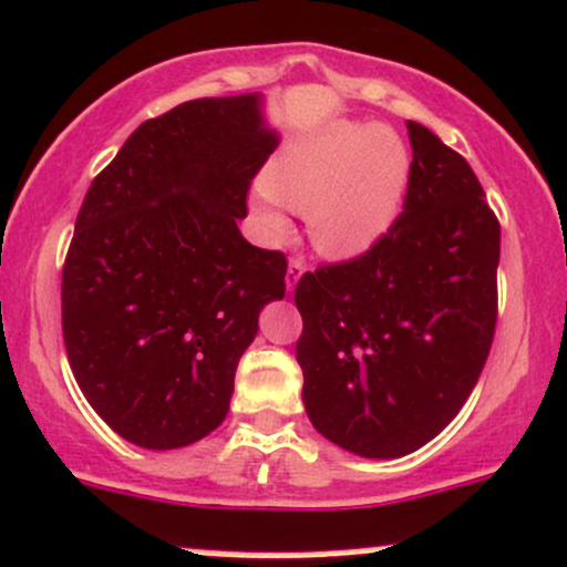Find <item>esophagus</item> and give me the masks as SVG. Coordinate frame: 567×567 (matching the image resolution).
<instances>
[{"mask_svg": "<svg viewBox=\"0 0 567 567\" xmlns=\"http://www.w3.org/2000/svg\"><path fill=\"white\" fill-rule=\"evenodd\" d=\"M305 272V262L302 257H291L289 259V270H286V289H295L297 281H300V276Z\"/></svg>", "mask_w": 567, "mask_h": 567, "instance_id": "obj_1", "label": "esophagus"}]
</instances>
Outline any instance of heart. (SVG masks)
Masks as SVG:
<instances>
[{
  "mask_svg": "<svg viewBox=\"0 0 567 567\" xmlns=\"http://www.w3.org/2000/svg\"><path fill=\"white\" fill-rule=\"evenodd\" d=\"M410 155L393 131L340 123L302 138L267 168L259 221L284 238L289 221L278 208L305 214L316 249L353 259L383 238L402 206Z\"/></svg>",
  "mask_w": 567,
  "mask_h": 567,
  "instance_id": "b5f03b06",
  "label": "heart"
}]
</instances>
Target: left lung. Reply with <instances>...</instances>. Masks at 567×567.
<instances>
[{
  "instance_id": "left-lung-1",
  "label": "left lung",
  "mask_w": 567,
  "mask_h": 567,
  "mask_svg": "<svg viewBox=\"0 0 567 567\" xmlns=\"http://www.w3.org/2000/svg\"><path fill=\"white\" fill-rule=\"evenodd\" d=\"M404 208L372 249L297 281L302 402L318 434L364 457L431 442L466 404L498 318L501 225L436 133L410 120Z\"/></svg>"
}]
</instances>
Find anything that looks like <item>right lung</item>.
Here are the masks:
<instances>
[{"label":"right lung","mask_w":567,"mask_h":567,"mask_svg":"<svg viewBox=\"0 0 567 567\" xmlns=\"http://www.w3.org/2000/svg\"><path fill=\"white\" fill-rule=\"evenodd\" d=\"M257 95L184 101L131 133L95 176L61 272V327L80 391L146 450L225 421L259 310L286 291V254L238 230L276 150Z\"/></svg>","instance_id":"1"}]
</instances>
